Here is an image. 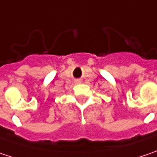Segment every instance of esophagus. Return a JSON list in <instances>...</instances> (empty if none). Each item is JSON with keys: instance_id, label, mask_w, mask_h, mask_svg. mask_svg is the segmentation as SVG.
<instances>
[{"instance_id": "1", "label": "esophagus", "mask_w": 157, "mask_h": 157, "mask_svg": "<svg viewBox=\"0 0 157 157\" xmlns=\"http://www.w3.org/2000/svg\"><path fill=\"white\" fill-rule=\"evenodd\" d=\"M80 82H81L80 80H76V81H75V83H80Z\"/></svg>"}]
</instances>
